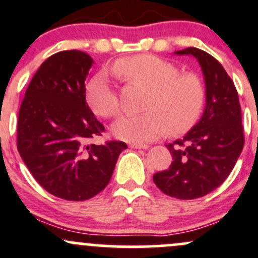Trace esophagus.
I'll return each mask as SVG.
<instances>
[{
    "mask_svg": "<svg viewBox=\"0 0 258 258\" xmlns=\"http://www.w3.org/2000/svg\"><path fill=\"white\" fill-rule=\"evenodd\" d=\"M130 147L135 148V150H147L150 146H148V145H140V143H131V145H130Z\"/></svg>",
    "mask_w": 258,
    "mask_h": 258,
    "instance_id": "esophagus-1",
    "label": "esophagus"
}]
</instances>
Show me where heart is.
I'll list each match as a JSON object with an SVG mask.
<instances>
[{"instance_id":"obj_1","label":"heart","mask_w":258,"mask_h":258,"mask_svg":"<svg viewBox=\"0 0 258 258\" xmlns=\"http://www.w3.org/2000/svg\"><path fill=\"white\" fill-rule=\"evenodd\" d=\"M113 72L126 83L148 89L140 115L123 116L112 126L118 140L147 143L169 132L181 135L199 120L207 93L202 79L193 73L180 74L175 64L148 54L117 60ZM86 100L95 113L102 117L120 115V97L105 73H99L86 85Z\"/></svg>"}]
</instances>
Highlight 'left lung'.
<instances>
[{
    "instance_id": "obj_1",
    "label": "left lung",
    "mask_w": 258,
    "mask_h": 258,
    "mask_svg": "<svg viewBox=\"0 0 258 258\" xmlns=\"http://www.w3.org/2000/svg\"><path fill=\"white\" fill-rule=\"evenodd\" d=\"M199 61L207 86L202 118L181 140L168 143L169 168L153 175L169 197L189 200L215 190L229 177L245 143L241 106L234 81L222 65L204 50L190 47L175 51Z\"/></svg>"
}]
</instances>
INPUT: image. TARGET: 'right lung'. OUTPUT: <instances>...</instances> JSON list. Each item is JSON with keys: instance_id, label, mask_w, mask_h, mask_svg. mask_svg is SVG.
Masks as SVG:
<instances>
[{"instance_id": "right-lung-1", "label": "right lung", "mask_w": 258, "mask_h": 258, "mask_svg": "<svg viewBox=\"0 0 258 258\" xmlns=\"http://www.w3.org/2000/svg\"><path fill=\"white\" fill-rule=\"evenodd\" d=\"M94 60L80 50L53 54L32 78L17 122V148L34 179L54 197L83 202L104 190L121 141L91 142L105 127L86 104L85 80Z\"/></svg>"}]
</instances>
